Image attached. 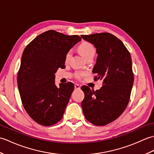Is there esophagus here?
Returning <instances> with one entry per match:
<instances>
[{
    "label": "esophagus",
    "instance_id": "esophagus-1",
    "mask_svg": "<svg viewBox=\"0 0 154 154\" xmlns=\"http://www.w3.org/2000/svg\"><path fill=\"white\" fill-rule=\"evenodd\" d=\"M80 88H81V87H80L79 85L75 84V89H79Z\"/></svg>",
    "mask_w": 154,
    "mask_h": 154
}]
</instances>
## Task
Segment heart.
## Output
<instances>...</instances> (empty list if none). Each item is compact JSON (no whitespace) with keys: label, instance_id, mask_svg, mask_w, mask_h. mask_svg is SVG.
Returning <instances> with one entry per match:
<instances>
[{"label":"heart","instance_id":"obj_1","mask_svg":"<svg viewBox=\"0 0 154 154\" xmlns=\"http://www.w3.org/2000/svg\"><path fill=\"white\" fill-rule=\"evenodd\" d=\"M78 50L85 60L91 57H94V54H95V49H94V46L87 42H82L78 47ZM71 55L72 53L71 51H67V53L65 55V61H68L69 60ZM85 75V72L77 71L75 73V77L77 79H80Z\"/></svg>","mask_w":154,"mask_h":154}]
</instances>
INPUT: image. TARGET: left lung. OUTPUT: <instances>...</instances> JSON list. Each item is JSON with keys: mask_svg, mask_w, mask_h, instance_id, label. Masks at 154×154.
Returning a JSON list of instances; mask_svg holds the SVG:
<instances>
[{"mask_svg": "<svg viewBox=\"0 0 154 154\" xmlns=\"http://www.w3.org/2000/svg\"><path fill=\"white\" fill-rule=\"evenodd\" d=\"M81 37L97 48L94 80L103 79L99 90L81 87L85 94L81 106L89 122L104 126L117 119L129 103L134 83L131 55L122 42L112 34L103 32Z\"/></svg>", "mask_w": 154, "mask_h": 154, "instance_id": "8db88e82", "label": "left lung"}]
</instances>
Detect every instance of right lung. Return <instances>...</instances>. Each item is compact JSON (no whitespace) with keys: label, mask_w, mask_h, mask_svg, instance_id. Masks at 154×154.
I'll return each mask as SVG.
<instances>
[{"label":"right lung","mask_w":154,"mask_h":154,"mask_svg":"<svg viewBox=\"0 0 154 154\" xmlns=\"http://www.w3.org/2000/svg\"><path fill=\"white\" fill-rule=\"evenodd\" d=\"M81 40L53 30L35 38L23 51L17 83L22 103L35 122L52 126L63 118L74 90L71 83L55 84V73L65 66V55Z\"/></svg>","instance_id":"right-lung-1"}]
</instances>
